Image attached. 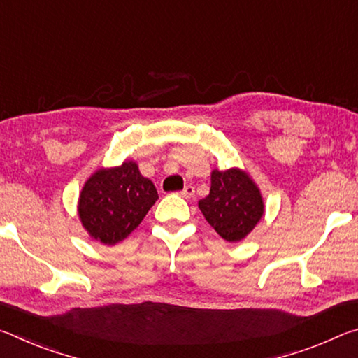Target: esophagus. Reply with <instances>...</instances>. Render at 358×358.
Returning a JSON list of instances; mask_svg holds the SVG:
<instances>
[{"mask_svg":"<svg viewBox=\"0 0 358 358\" xmlns=\"http://www.w3.org/2000/svg\"><path fill=\"white\" fill-rule=\"evenodd\" d=\"M194 194H196V191H194V186L187 185V186H185V189L180 192V196L185 197V199H192Z\"/></svg>","mask_w":358,"mask_h":358,"instance_id":"esophagus-1","label":"esophagus"}]
</instances>
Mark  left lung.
Instances as JSON below:
<instances>
[{
    "mask_svg": "<svg viewBox=\"0 0 358 358\" xmlns=\"http://www.w3.org/2000/svg\"><path fill=\"white\" fill-rule=\"evenodd\" d=\"M199 208L210 226L230 243L243 240L264 216L257 185L237 167L211 172L210 194L199 201Z\"/></svg>",
    "mask_w": 358,
    "mask_h": 358,
    "instance_id": "8db88e82",
    "label": "left lung"
}]
</instances>
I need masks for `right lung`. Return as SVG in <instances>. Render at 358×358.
Instances as JSON below:
<instances>
[{
    "label": "right lung",
    "mask_w": 358,
    "mask_h": 358,
    "mask_svg": "<svg viewBox=\"0 0 358 358\" xmlns=\"http://www.w3.org/2000/svg\"><path fill=\"white\" fill-rule=\"evenodd\" d=\"M157 201L153 181L142 177L134 161L99 169L83 185L78 217L90 237L117 245L142 222Z\"/></svg>",
    "instance_id": "obj_1"
}]
</instances>
